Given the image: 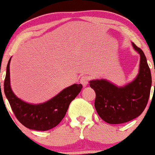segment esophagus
Instances as JSON below:
<instances>
[{"label": "esophagus", "mask_w": 155, "mask_h": 155, "mask_svg": "<svg viewBox=\"0 0 155 155\" xmlns=\"http://www.w3.org/2000/svg\"><path fill=\"white\" fill-rule=\"evenodd\" d=\"M89 77H87V76H83L81 78V80H80V83L83 85L84 87H85V86H87V84H89Z\"/></svg>", "instance_id": "34e87169"}]
</instances>
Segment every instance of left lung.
Listing matches in <instances>:
<instances>
[{
  "mask_svg": "<svg viewBox=\"0 0 155 155\" xmlns=\"http://www.w3.org/2000/svg\"><path fill=\"white\" fill-rule=\"evenodd\" d=\"M131 44L140 56L139 72L132 82L122 87L105 79L89 82L95 91L94 106L98 115L109 124H124L140 115L150 95L151 75L146 58L142 49Z\"/></svg>",
  "mask_w": 155,
  "mask_h": 155,
  "instance_id": "obj_1",
  "label": "left lung"
}]
</instances>
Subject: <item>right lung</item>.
<instances>
[{"label": "right lung", "instance_id": "1", "mask_svg": "<svg viewBox=\"0 0 155 155\" xmlns=\"http://www.w3.org/2000/svg\"><path fill=\"white\" fill-rule=\"evenodd\" d=\"M10 61L11 58L6 66L4 84V93L16 118L25 127L29 129L47 131L55 127L66 115L70 103L81 91L82 85H71L43 104H28L18 98L12 90L9 74Z\"/></svg>", "mask_w": 155, "mask_h": 155}]
</instances>
